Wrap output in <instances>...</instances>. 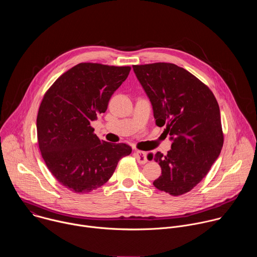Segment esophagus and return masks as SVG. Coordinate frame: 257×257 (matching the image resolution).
Segmentation results:
<instances>
[{
  "mask_svg": "<svg viewBox=\"0 0 257 257\" xmlns=\"http://www.w3.org/2000/svg\"><path fill=\"white\" fill-rule=\"evenodd\" d=\"M135 156H136V159H137V161H138L139 164H145V163H148V158H146V153H145V152L136 150V151H135Z\"/></svg>",
  "mask_w": 257,
  "mask_h": 257,
  "instance_id": "obj_1",
  "label": "esophagus"
}]
</instances>
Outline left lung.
I'll return each instance as SVG.
<instances>
[{
	"label": "left lung",
	"mask_w": 257,
	"mask_h": 257,
	"mask_svg": "<svg viewBox=\"0 0 257 257\" xmlns=\"http://www.w3.org/2000/svg\"><path fill=\"white\" fill-rule=\"evenodd\" d=\"M133 70L152 102L156 124L165 125L173 140L167 156L160 152L148 156L162 168L154 185L173 196L187 193L221 154L224 135L218 103L204 83L175 64L134 65Z\"/></svg>",
	"instance_id": "8db88e82"
}]
</instances>
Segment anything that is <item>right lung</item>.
<instances>
[{
  "mask_svg": "<svg viewBox=\"0 0 257 257\" xmlns=\"http://www.w3.org/2000/svg\"><path fill=\"white\" fill-rule=\"evenodd\" d=\"M130 70L80 63L62 74L42 100L36 119L42 157L60 184L73 192L88 193L102 186L132 152L125 143L99 140L90 126L106 111Z\"/></svg>",
  "mask_w": 257,
  "mask_h": 257,
  "instance_id": "1",
  "label": "right lung"
}]
</instances>
